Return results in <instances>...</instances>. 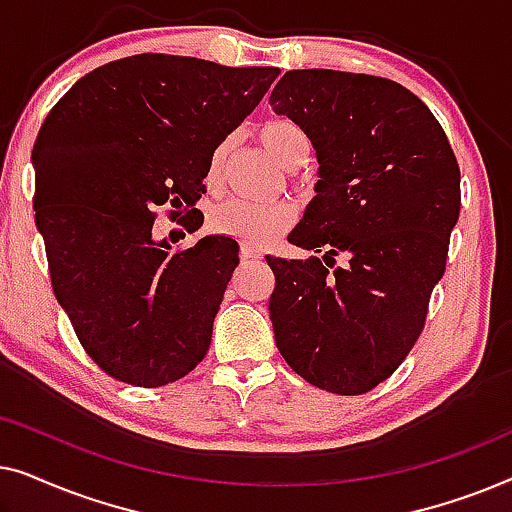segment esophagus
I'll use <instances>...</instances> for the list:
<instances>
[{
  "instance_id": "1",
  "label": "esophagus",
  "mask_w": 512,
  "mask_h": 512,
  "mask_svg": "<svg viewBox=\"0 0 512 512\" xmlns=\"http://www.w3.org/2000/svg\"><path fill=\"white\" fill-rule=\"evenodd\" d=\"M242 261H256V258H261V251L249 247V244H242V251H240Z\"/></svg>"
}]
</instances>
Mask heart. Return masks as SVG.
Returning <instances> with one entry per match:
<instances>
[{
  "instance_id": "1",
  "label": "heart",
  "mask_w": 512,
  "mask_h": 512,
  "mask_svg": "<svg viewBox=\"0 0 512 512\" xmlns=\"http://www.w3.org/2000/svg\"><path fill=\"white\" fill-rule=\"evenodd\" d=\"M258 139H261L265 149H268L279 165L284 167H298L305 163L307 153H310V142L307 135L298 123L289 121V118H277V121L265 123L258 130ZM230 144L219 142L214 151L209 153L207 170H205V184L209 188H216L221 184L223 165H226ZM296 219V209L289 202H256L244 198H230L226 202H219L212 212H209V228L214 233L233 237L249 247H261V244L270 242L272 237L284 233Z\"/></svg>"
}]
</instances>
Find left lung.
Returning <instances> with one entry per match:
<instances>
[{
    "mask_svg": "<svg viewBox=\"0 0 512 512\" xmlns=\"http://www.w3.org/2000/svg\"><path fill=\"white\" fill-rule=\"evenodd\" d=\"M270 104L303 128L319 160L317 195L289 233L314 256H265L277 349L314 387L366 394L424 328L459 219L457 158L429 107L382 76L293 69Z\"/></svg>",
    "mask_w": 512,
    "mask_h": 512,
    "instance_id": "left-lung-1",
    "label": "left lung"
}]
</instances>
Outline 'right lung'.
<instances>
[{"label":"right lung","instance_id":"1","mask_svg":"<svg viewBox=\"0 0 512 512\" xmlns=\"http://www.w3.org/2000/svg\"><path fill=\"white\" fill-rule=\"evenodd\" d=\"M277 67H223L142 53L83 76L32 151L34 221L53 293L90 359L153 389L205 359L240 263L226 235L174 251L153 237L158 207L188 233L205 221L209 153L258 107Z\"/></svg>","mask_w":512,"mask_h":512}]
</instances>
